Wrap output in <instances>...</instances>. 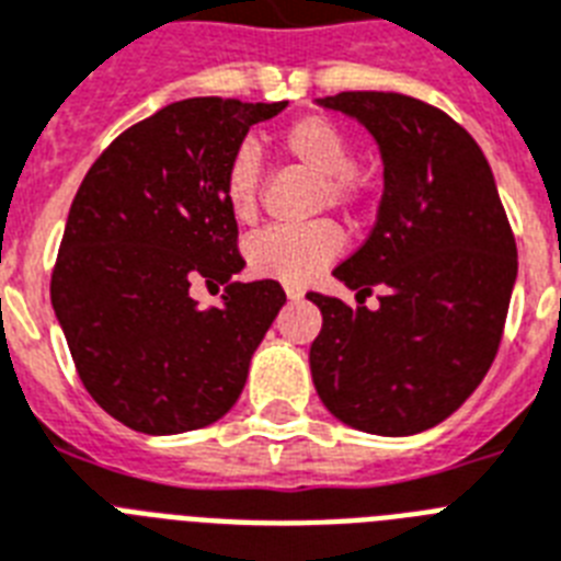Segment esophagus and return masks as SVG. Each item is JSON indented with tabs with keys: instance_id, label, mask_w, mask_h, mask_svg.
<instances>
[{
	"instance_id": "obj_1",
	"label": "esophagus",
	"mask_w": 561,
	"mask_h": 561,
	"mask_svg": "<svg viewBox=\"0 0 561 561\" xmlns=\"http://www.w3.org/2000/svg\"><path fill=\"white\" fill-rule=\"evenodd\" d=\"M301 289H298V286H286V298H289V301H298V298H301Z\"/></svg>"
}]
</instances>
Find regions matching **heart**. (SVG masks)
Returning a JSON list of instances; mask_svg holds the SVG:
<instances>
[{"instance_id":"obj_1","label":"heart","mask_w":561,"mask_h":561,"mask_svg":"<svg viewBox=\"0 0 561 561\" xmlns=\"http://www.w3.org/2000/svg\"><path fill=\"white\" fill-rule=\"evenodd\" d=\"M277 147L286 159L318 176L312 208L351 210L365 196V179L353 164V141L333 118L304 115L286 124L277 136ZM263 168L254 145H240L222 170V194L240 222H252L260 208ZM342 231L330 219H316L307 226L263 228L249 237L245 260L252 272L275 277L284 284H307L342 252Z\"/></svg>"}]
</instances>
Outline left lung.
<instances>
[{"label": "left lung", "instance_id": "8db88e82", "mask_svg": "<svg viewBox=\"0 0 561 561\" xmlns=\"http://www.w3.org/2000/svg\"><path fill=\"white\" fill-rule=\"evenodd\" d=\"M365 124L385 164L376 226L333 268L362 301L309 293L321 333L309 347L327 411L358 432L405 437L443 423L499 353L518 257L490 161L458 121L397 92L321 98Z\"/></svg>", "mask_w": 561, "mask_h": 561}]
</instances>
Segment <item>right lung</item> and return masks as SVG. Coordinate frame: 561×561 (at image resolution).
<instances>
[{"label":"right lung","instance_id":"1","mask_svg":"<svg viewBox=\"0 0 561 561\" xmlns=\"http://www.w3.org/2000/svg\"><path fill=\"white\" fill-rule=\"evenodd\" d=\"M286 101L187 98L138 121L80 182L51 272V304L89 397L133 432L217 423L284 307L277 280L229 284L203 310L190 284L245 266L222 170Z\"/></svg>","mask_w":561,"mask_h":561}]
</instances>
